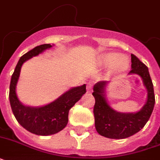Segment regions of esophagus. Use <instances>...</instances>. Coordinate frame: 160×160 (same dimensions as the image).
<instances>
[{
	"label": "esophagus",
	"instance_id": "obj_1",
	"mask_svg": "<svg viewBox=\"0 0 160 160\" xmlns=\"http://www.w3.org/2000/svg\"><path fill=\"white\" fill-rule=\"evenodd\" d=\"M86 89H87L88 93L91 92V84H90V83H88L87 86H86Z\"/></svg>",
	"mask_w": 160,
	"mask_h": 160
}]
</instances>
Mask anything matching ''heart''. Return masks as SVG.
<instances>
[{"instance_id":"b5f03b06","label":"heart","mask_w":160,"mask_h":160,"mask_svg":"<svg viewBox=\"0 0 160 160\" xmlns=\"http://www.w3.org/2000/svg\"><path fill=\"white\" fill-rule=\"evenodd\" d=\"M100 65L104 68L111 67L113 74L124 72L129 67V60L127 56L114 52L103 54L100 59Z\"/></svg>"}]
</instances>
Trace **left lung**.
<instances>
[{
	"mask_svg": "<svg viewBox=\"0 0 160 160\" xmlns=\"http://www.w3.org/2000/svg\"><path fill=\"white\" fill-rule=\"evenodd\" d=\"M131 70L129 75H138L147 90L145 104L136 112H119L113 109L107 99L109 81H100L94 85L92 93L95 99L94 107L96 131L109 139H125L136 134L146 124L154 109V85L149 69L134 55L131 54Z\"/></svg>",
	"mask_w": 160,
	"mask_h": 160,
	"instance_id": "1",
	"label": "left lung"
}]
</instances>
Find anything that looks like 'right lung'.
<instances>
[{
  "instance_id": "obj_1",
  "label": "right lung",
  "mask_w": 160,
  "mask_h": 160,
  "mask_svg": "<svg viewBox=\"0 0 160 160\" xmlns=\"http://www.w3.org/2000/svg\"><path fill=\"white\" fill-rule=\"evenodd\" d=\"M55 45L44 44L35 47L20 58L10 84L9 100L16 120L26 130L32 134L47 136L61 131L68 124L69 111L85 95L86 85L70 88L57 99L41 106L24 105L16 94L21 70L26 61L51 49Z\"/></svg>"
}]
</instances>
